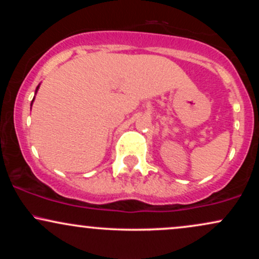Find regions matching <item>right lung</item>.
Returning <instances> with one entry per match:
<instances>
[{
    "label": "right lung",
    "mask_w": 259,
    "mask_h": 259,
    "mask_svg": "<svg viewBox=\"0 0 259 259\" xmlns=\"http://www.w3.org/2000/svg\"><path fill=\"white\" fill-rule=\"evenodd\" d=\"M38 90V86H37V88H36V91ZM32 101H34V100H32ZM32 101H31V105H32Z\"/></svg>",
    "instance_id": "right-lung-1"
}]
</instances>
